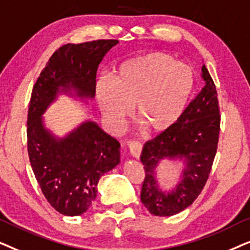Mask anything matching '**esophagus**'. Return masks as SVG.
Instances as JSON below:
<instances>
[{
	"label": "esophagus",
	"mask_w": 250,
	"mask_h": 250,
	"mask_svg": "<svg viewBox=\"0 0 250 250\" xmlns=\"http://www.w3.org/2000/svg\"><path fill=\"white\" fill-rule=\"evenodd\" d=\"M128 149H129V153L134 157V158L139 159L140 156H141L142 152V145L140 142L133 141L128 143Z\"/></svg>",
	"instance_id": "34e87169"
}]
</instances>
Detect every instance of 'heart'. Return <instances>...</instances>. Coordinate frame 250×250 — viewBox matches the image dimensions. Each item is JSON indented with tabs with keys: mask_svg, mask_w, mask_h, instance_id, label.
I'll use <instances>...</instances> for the list:
<instances>
[{
	"mask_svg": "<svg viewBox=\"0 0 250 250\" xmlns=\"http://www.w3.org/2000/svg\"><path fill=\"white\" fill-rule=\"evenodd\" d=\"M190 66L163 52L123 63L114 78L97 84V100L104 121L119 131L134 105V116L150 133H162L179 121L193 90Z\"/></svg>",
	"mask_w": 250,
	"mask_h": 250,
	"instance_id": "obj_1",
	"label": "heart"
}]
</instances>
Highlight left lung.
<instances>
[{"label":"left lung","mask_w":250,"mask_h":250,"mask_svg":"<svg viewBox=\"0 0 250 250\" xmlns=\"http://www.w3.org/2000/svg\"><path fill=\"white\" fill-rule=\"evenodd\" d=\"M205 86L190 102L175 124L143 146L141 162L146 177L141 201L156 216H172L189 207L206 184L220 136V107L214 81L201 68ZM163 159L183 160L181 181L168 193L160 189L155 168Z\"/></svg>","instance_id":"obj_1"}]
</instances>
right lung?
Returning <instances> with one entry per match:
<instances>
[{
  "label": "right lung",
  "mask_w": 250,
  "mask_h": 250,
  "mask_svg": "<svg viewBox=\"0 0 250 250\" xmlns=\"http://www.w3.org/2000/svg\"><path fill=\"white\" fill-rule=\"evenodd\" d=\"M117 43L98 40L64 44L52 54L33 87L27 118L29 162L44 197L66 216L88 209L100 177L121 162V145L91 121L57 138L45 127L42 116L58 94L93 99L99 64Z\"/></svg>",
  "instance_id": "1"
}]
</instances>
